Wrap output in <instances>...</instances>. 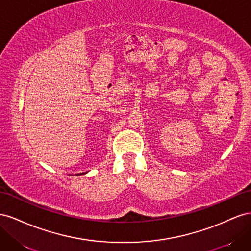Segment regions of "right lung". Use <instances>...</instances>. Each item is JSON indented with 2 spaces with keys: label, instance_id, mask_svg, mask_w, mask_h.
<instances>
[{
  "label": "right lung",
  "instance_id": "obj_1",
  "mask_svg": "<svg viewBox=\"0 0 251 251\" xmlns=\"http://www.w3.org/2000/svg\"><path fill=\"white\" fill-rule=\"evenodd\" d=\"M85 174H87V171H86V173H83V174H77V175H75V176H80V175H85Z\"/></svg>",
  "mask_w": 251,
  "mask_h": 251
}]
</instances>
